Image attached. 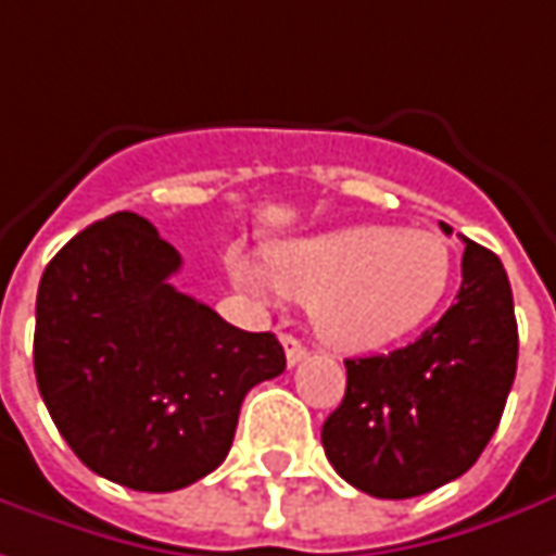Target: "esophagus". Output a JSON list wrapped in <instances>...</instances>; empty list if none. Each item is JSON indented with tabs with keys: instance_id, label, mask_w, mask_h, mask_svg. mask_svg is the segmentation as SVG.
<instances>
[{
	"instance_id": "34e87169",
	"label": "esophagus",
	"mask_w": 556,
	"mask_h": 556,
	"mask_svg": "<svg viewBox=\"0 0 556 556\" xmlns=\"http://www.w3.org/2000/svg\"><path fill=\"white\" fill-rule=\"evenodd\" d=\"M282 346H286V358H289V365H298V362H304L307 358V346L292 338V334H286L282 338Z\"/></svg>"
}]
</instances>
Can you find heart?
I'll return each mask as SVG.
<instances>
[{"label": "heart", "mask_w": 556, "mask_h": 556, "mask_svg": "<svg viewBox=\"0 0 556 556\" xmlns=\"http://www.w3.org/2000/svg\"><path fill=\"white\" fill-rule=\"evenodd\" d=\"M230 277L255 294L309 304L316 334L341 353H371L420 328L453 282V249L435 230L356 225L230 255Z\"/></svg>", "instance_id": "obj_1"}]
</instances>
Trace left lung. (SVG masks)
<instances>
[{
    "label": "left lung",
    "instance_id": "8db88e82",
    "mask_svg": "<svg viewBox=\"0 0 556 556\" xmlns=\"http://www.w3.org/2000/svg\"><path fill=\"white\" fill-rule=\"evenodd\" d=\"M463 243V286L435 326L387 356L343 362L346 392L323 426V447L346 484L377 500L422 496L466 475L515 383L508 274L490 249Z\"/></svg>",
    "mask_w": 556,
    "mask_h": 556
}]
</instances>
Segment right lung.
<instances>
[{"label":"right lung","mask_w":556,"mask_h":556,"mask_svg":"<svg viewBox=\"0 0 556 556\" xmlns=\"http://www.w3.org/2000/svg\"><path fill=\"white\" fill-rule=\"evenodd\" d=\"M179 252L115 213L45 267L33 362L75 456L121 486L169 493L225 463L247 392L286 371L270 331H240L173 289Z\"/></svg>","instance_id":"obj_1"}]
</instances>
